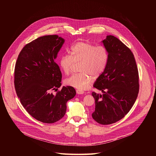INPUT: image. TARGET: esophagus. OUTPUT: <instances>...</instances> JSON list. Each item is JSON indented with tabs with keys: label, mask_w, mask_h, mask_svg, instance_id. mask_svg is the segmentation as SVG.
<instances>
[{
	"label": "esophagus",
	"mask_w": 156,
	"mask_h": 156,
	"mask_svg": "<svg viewBox=\"0 0 156 156\" xmlns=\"http://www.w3.org/2000/svg\"><path fill=\"white\" fill-rule=\"evenodd\" d=\"M76 93H77V94H84V92H83V90H82L77 89V90H76Z\"/></svg>",
	"instance_id": "esophagus-1"
}]
</instances>
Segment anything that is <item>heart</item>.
Returning <instances> with one entry per match:
<instances>
[{
  "label": "heart",
  "instance_id": "heart-1",
  "mask_svg": "<svg viewBox=\"0 0 156 156\" xmlns=\"http://www.w3.org/2000/svg\"><path fill=\"white\" fill-rule=\"evenodd\" d=\"M69 55L61 56L59 64L62 71L68 74L74 64H79L80 73L71 76L66 80L67 85L77 89H87L94 76L100 75L107 66L108 52L103 45H97L87 42H77L71 45Z\"/></svg>",
  "mask_w": 156,
  "mask_h": 156
}]
</instances>
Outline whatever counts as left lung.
Returning <instances> with one entry per match:
<instances>
[{"label":"left lung","mask_w":156,"mask_h":156,"mask_svg":"<svg viewBox=\"0 0 156 156\" xmlns=\"http://www.w3.org/2000/svg\"><path fill=\"white\" fill-rule=\"evenodd\" d=\"M108 52L104 71L93 87L103 93L92 95L95 99L92 118L98 123H115L130 111L139 92V74L133 54L126 45L113 35L101 41Z\"/></svg>","instance_id":"obj_1"}]
</instances>
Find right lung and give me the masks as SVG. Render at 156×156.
Segmentation results:
<instances>
[{"instance_id": "obj_1", "label": "right lung", "mask_w": 156, "mask_h": 156, "mask_svg": "<svg viewBox=\"0 0 156 156\" xmlns=\"http://www.w3.org/2000/svg\"><path fill=\"white\" fill-rule=\"evenodd\" d=\"M65 40L57 35H45L26 45L14 70V86L23 108L32 117L51 124L64 117L67 101L76 94L72 87H61L62 73L55 62Z\"/></svg>"}]
</instances>
